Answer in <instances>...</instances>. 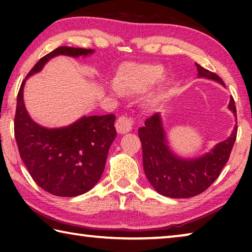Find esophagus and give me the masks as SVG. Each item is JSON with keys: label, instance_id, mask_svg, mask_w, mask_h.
Returning <instances> with one entry per match:
<instances>
[{"label": "esophagus", "instance_id": "1", "mask_svg": "<svg viewBox=\"0 0 252 252\" xmlns=\"http://www.w3.org/2000/svg\"><path fill=\"white\" fill-rule=\"evenodd\" d=\"M116 127L119 133H126L134 127V119L130 116H121L116 122Z\"/></svg>", "mask_w": 252, "mask_h": 252}]
</instances>
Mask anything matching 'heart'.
Listing matches in <instances>:
<instances>
[{"instance_id":"b5f03b06","label":"heart","mask_w":252,"mask_h":252,"mask_svg":"<svg viewBox=\"0 0 252 252\" xmlns=\"http://www.w3.org/2000/svg\"><path fill=\"white\" fill-rule=\"evenodd\" d=\"M164 74L163 66L159 64H129L123 65L119 71L118 84L112 85V91L119 94L120 89L126 92H143L160 81ZM168 84H163L157 92V97L165 95Z\"/></svg>"}]
</instances>
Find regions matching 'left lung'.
Wrapping results in <instances>:
<instances>
[{
    "mask_svg": "<svg viewBox=\"0 0 252 252\" xmlns=\"http://www.w3.org/2000/svg\"><path fill=\"white\" fill-rule=\"evenodd\" d=\"M198 75L223 84L218 74L195 63ZM229 109L236 113L233 97ZM237 129L225 141L217 144L211 152L193 160L180 159L169 150L159 113L149 117L138 131L142 143L143 168L149 182L162 195L190 198L202 193L220 176L236 142Z\"/></svg>",
    "mask_w": 252,
    "mask_h": 252,
    "instance_id": "1",
    "label": "left lung"
}]
</instances>
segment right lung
<instances>
[{"label": "right lung", "mask_w": 252, "mask_h": 252, "mask_svg": "<svg viewBox=\"0 0 252 252\" xmlns=\"http://www.w3.org/2000/svg\"><path fill=\"white\" fill-rule=\"evenodd\" d=\"M92 50L60 46L39 60L27 78L57 55L80 57ZM25 78V80H27ZM16 97L14 135L20 157L37 186L59 197H76L95 186L104 171L109 148L116 139L114 114L83 117L62 129L36 125L25 110L23 87Z\"/></svg>", "instance_id": "1"}]
</instances>
